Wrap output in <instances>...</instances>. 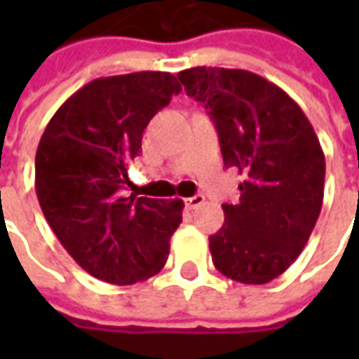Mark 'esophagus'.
Masks as SVG:
<instances>
[{
  "label": "esophagus",
  "instance_id": "esophagus-1",
  "mask_svg": "<svg viewBox=\"0 0 359 359\" xmlns=\"http://www.w3.org/2000/svg\"><path fill=\"white\" fill-rule=\"evenodd\" d=\"M203 202H205V198H203L202 194H196L192 196V198H187V200H184L188 210H194V208H198V205H202Z\"/></svg>",
  "mask_w": 359,
  "mask_h": 359
}]
</instances>
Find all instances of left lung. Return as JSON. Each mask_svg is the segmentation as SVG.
Returning <instances> with one entry per match:
<instances>
[{"mask_svg":"<svg viewBox=\"0 0 359 359\" xmlns=\"http://www.w3.org/2000/svg\"><path fill=\"white\" fill-rule=\"evenodd\" d=\"M179 81L215 123L226 167L244 177L241 202L223 203L225 223L210 236L213 265L233 280L265 285L296 262L319 217V138L300 105L259 74L192 67Z\"/></svg>","mask_w":359,"mask_h":359,"instance_id":"1","label":"left lung"}]
</instances>
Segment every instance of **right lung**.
<instances>
[{
  "instance_id": "obj_1",
  "label": "right lung",
  "mask_w": 359,
  "mask_h": 359,
  "mask_svg": "<svg viewBox=\"0 0 359 359\" xmlns=\"http://www.w3.org/2000/svg\"><path fill=\"white\" fill-rule=\"evenodd\" d=\"M161 71L95 79L51 117L36 149V196L63 248L92 277L134 285L163 269L184 203L121 194L142 134L179 94Z\"/></svg>"
}]
</instances>
